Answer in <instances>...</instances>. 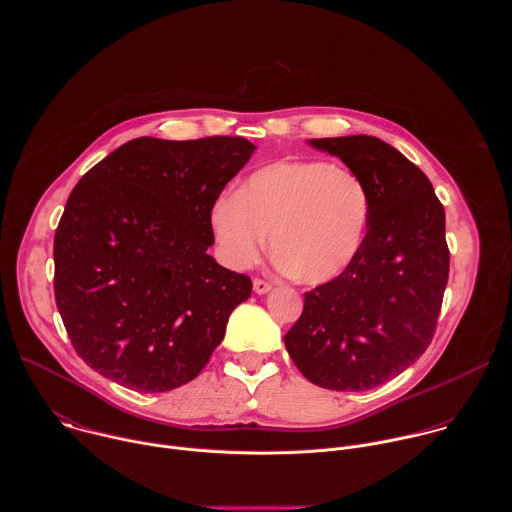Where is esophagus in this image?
I'll return each instance as SVG.
<instances>
[{
	"label": "esophagus",
	"instance_id": "obj_1",
	"mask_svg": "<svg viewBox=\"0 0 512 512\" xmlns=\"http://www.w3.org/2000/svg\"><path fill=\"white\" fill-rule=\"evenodd\" d=\"M253 289H255V294H259V296H263V294H267V291H271V283L269 281H265V279H255L253 281Z\"/></svg>",
	"mask_w": 512,
	"mask_h": 512
}]
</instances>
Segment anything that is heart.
I'll return each instance as SVG.
<instances>
[{
	"label": "heart",
	"mask_w": 512,
	"mask_h": 512,
	"mask_svg": "<svg viewBox=\"0 0 512 512\" xmlns=\"http://www.w3.org/2000/svg\"><path fill=\"white\" fill-rule=\"evenodd\" d=\"M369 218L371 194L362 178L320 160L273 162L210 208V227L229 265H253L271 233L279 263L306 283L330 281L354 261Z\"/></svg>",
	"instance_id": "obj_1"
}]
</instances>
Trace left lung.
I'll use <instances>...</instances> for the list:
<instances>
[{"instance_id": "8db88e82", "label": "left lung", "mask_w": 512, "mask_h": 512, "mask_svg": "<svg viewBox=\"0 0 512 512\" xmlns=\"http://www.w3.org/2000/svg\"><path fill=\"white\" fill-rule=\"evenodd\" d=\"M310 145L367 184L371 218L354 261L306 291L283 336L300 373L332 391H367L403 373L429 346L450 273L446 212L427 176L371 135Z\"/></svg>"}]
</instances>
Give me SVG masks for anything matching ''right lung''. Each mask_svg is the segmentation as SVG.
<instances>
[{
	"instance_id": "1",
	"label": "right lung",
	"mask_w": 512,
	"mask_h": 512,
	"mask_svg": "<svg viewBox=\"0 0 512 512\" xmlns=\"http://www.w3.org/2000/svg\"><path fill=\"white\" fill-rule=\"evenodd\" d=\"M245 137H137L70 192L54 235V298L93 371L139 393L190 383L251 277L218 265L210 208L249 162Z\"/></svg>"
}]
</instances>
